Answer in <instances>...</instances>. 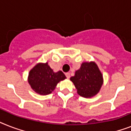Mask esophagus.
<instances>
[{"mask_svg": "<svg viewBox=\"0 0 131 131\" xmlns=\"http://www.w3.org/2000/svg\"><path fill=\"white\" fill-rule=\"evenodd\" d=\"M65 75H66V77H67V79L70 78V73H66Z\"/></svg>", "mask_w": 131, "mask_h": 131, "instance_id": "34e87169", "label": "esophagus"}]
</instances>
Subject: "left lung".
<instances>
[{
	"instance_id": "obj_1",
	"label": "left lung",
	"mask_w": 131,
	"mask_h": 131,
	"mask_svg": "<svg viewBox=\"0 0 131 131\" xmlns=\"http://www.w3.org/2000/svg\"><path fill=\"white\" fill-rule=\"evenodd\" d=\"M77 93L84 97H91L98 93L103 84V77L93 62H83L80 69L71 77Z\"/></svg>"
}]
</instances>
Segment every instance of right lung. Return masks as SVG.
Instances as JSON below:
<instances>
[{"label":"right lung","mask_w":131,"mask_h":131,"mask_svg":"<svg viewBox=\"0 0 131 131\" xmlns=\"http://www.w3.org/2000/svg\"><path fill=\"white\" fill-rule=\"evenodd\" d=\"M66 79L62 71L54 73L48 64L40 63L36 65L29 73L28 82L34 91L40 95H48L52 93L56 85Z\"/></svg>","instance_id":"right-lung-1"}]
</instances>
